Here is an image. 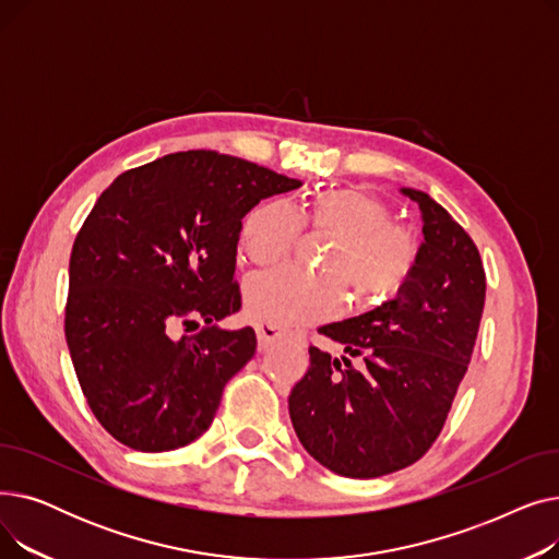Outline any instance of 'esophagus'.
Segmentation results:
<instances>
[{
  "label": "esophagus",
  "mask_w": 559,
  "mask_h": 559,
  "mask_svg": "<svg viewBox=\"0 0 559 559\" xmlns=\"http://www.w3.org/2000/svg\"><path fill=\"white\" fill-rule=\"evenodd\" d=\"M255 333H258V344H260V348H270L276 340L283 337L281 326L272 324V321H258V324H255Z\"/></svg>",
  "instance_id": "1"
}]
</instances>
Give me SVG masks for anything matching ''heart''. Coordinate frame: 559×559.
<instances>
[{"instance_id":"1","label":"heart","mask_w":559,"mask_h":559,"mask_svg":"<svg viewBox=\"0 0 559 559\" xmlns=\"http://www.w3.org/2000/svg\"><path fill=\"white\" fill-rule=\"evenodd\" d=\"M390 219V205L362 188L319 190L299 213L278 199L255 205L242 222L240 245L258 267L281 262L301 228L324 235L329 245L319 253V274L281 267L251 276L245 283L249 314L292 329L337 314L342 287L358 306L394 297L415 270L419 242L413 230Z\"/></svg>"}]
</instances>
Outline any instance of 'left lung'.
I'll use <instances>...</instances> for the list:
<instances>
[{
	"instance_id": "left-lung-1",
	"label": "left lung",
	"mask_w": 559,
	"mask_h": 559,
	"mask_svg": "<svg viewBox=\"0 0 559 559\" xmlns=\"http://www.w3.org/2000/svg\"><path fill=\"white\" fill-rule=\"evenodd\" d=\"M401 192L424 219L413 274L396 299L319 329L361 367L310 346V367L287 401L304 449L346 478L394 474L432 447L472 362L485 308V270L468 233L426 192Z\"/></svg>"
}]
</instances>
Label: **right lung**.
<instances>
[{
	"instance_id": "right-lung-1",
	"label": "right lung",
	"mask_w": 559,
	"mask_h": 559,
	"mask_svg": "<svg viewBox=\"0 0 559 559\" xmlns=\"http://www.w3.org/2000/svg\"><path fill=\"white\" fill-rule=\"evenodd\" d=\"M255 163L179 152L129 169L102 192L70 255L66 340L97 421L129 449H181L211 428L228 380L255 354L235 253L260 199L297 190ZM179 328L200 329L176 338Z\"/></svg>"
}]
</instances>
